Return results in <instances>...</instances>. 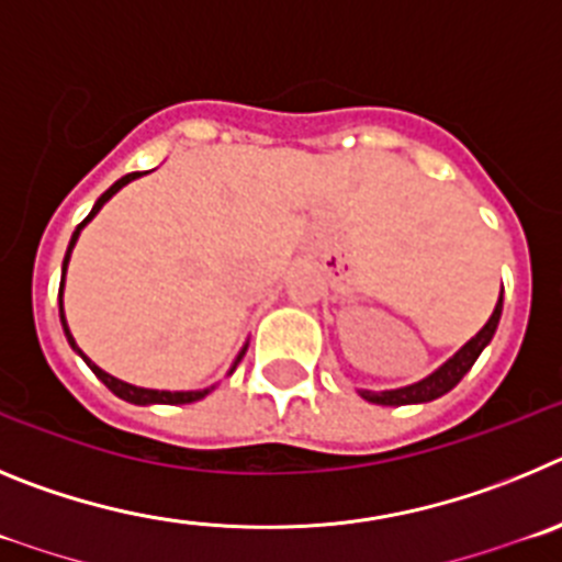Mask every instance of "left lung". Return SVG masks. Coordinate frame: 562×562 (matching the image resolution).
<instances>
[{"mask_svg": "<svg viewBox=\"0 0 562 562\" xmlns=\"http://www.w3.org/2000/svg\"><path fill=\"white\" fill-rule=\"evenodd\" d=\"M502 307H504V288H502V296L495 302V311L493 316L487 318V325L476 333V336L470 338L464 344L462 350L453 352L442 367H437L431 375H426L423 381L417 383H408V386L401 389H383V392H372V389H358L367 403H378V406H412V403H431L442 394L451 392L459 381L470 372V367L476 363V358L482 356V350L493 341L495 336V327H498V318H502Z\"/></svg>", "mask_w": 562, "mask_h": 562, "instance_id": "obj_1", "label": "left lung"}]
</instances>
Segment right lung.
I'll return each mask as SVG.
<instances>
[{"instance_id": "1", "label": "right lung", "mask_w": 562, "mask_h": 562, "mask_svg": "<svg viewBox=\"0 0 562 562\" xmlns=\"http://www.w3.org/2000/svg\"><path fill=\"white\" fill-rule=\"evenodd\" d=\"M139 176H143V173H128V176H123V179H120V181H114V184H111L109 190H105V193L100 195L98 201H94L92 212H89V215H86V218L80 221L78 229L72 232V240H69L67 255H64V266H60V288H58V313H60V327H64V336H67L69 347H72V350L78 352L80 358H83L86 367L92 369L94 375H98L100 381H103L105 386L111 389V392L117 394L120 401H128V403H134V406H154V403H165V406H181V403H195V401H201V397H206V394H210L212 389H215V386H210V389H190V392H168V389H145V386H134V383L120 381V378L109 375V372H105V369H100L98 363L92 361V358H86V356H83V350H80L78 344H75L72 333H69L67 316H64V282H67V266H69V257H72V249H75V244H78L80 232H83V226L89 224V221H92L100 210H103V204H105V201L111 199V195H117L125 184H131V181L139 179ZM246 347H249V344H244V350L237 352L235 363H232V369H229V375H232V372H235V367H237V363H240V358L246 356Z\"/></svg>"}]
</instances>
